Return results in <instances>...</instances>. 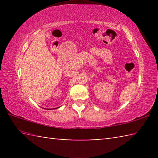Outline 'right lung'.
I'll use <instances>...</instances> for the list:
<instances>
[{
  "label": "right lung",
  "mask_w": 158,
  "mask_h": 158,
  "mask_svg": "<svg viewBox=\"0 0 158 158\" xmlns=\"http://www.w3.org/2000/svg\"><path fill=\"white\" fill-rule=\"evenodd\" d=\"M54 109H56V108H54Z\"/></svg>",
  "instance_id": "right-lung-1"
}]
</instances>
